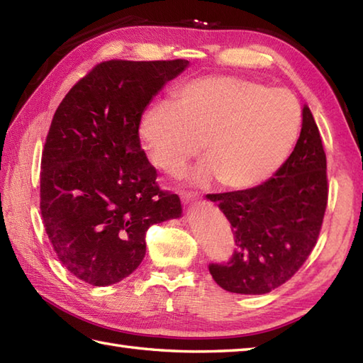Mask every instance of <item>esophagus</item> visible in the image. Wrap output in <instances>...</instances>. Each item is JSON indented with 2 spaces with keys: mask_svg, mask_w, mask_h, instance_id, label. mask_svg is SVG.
Instances as JSON below:
<instances>
[{
  "mask_svg": "<svg viewBox=\"0 0 363 363\" xmlns=\"http://www.w3.org/2000/svg\"><path fill=\"white\" fill-rule=\"evenodd\" d=\"M182 199H184V203H191L195 199V195H191V194H184L182 195Z\"/></svg>",
  "mask_w": 363,
  "mask_h": 363,
  "instance_id": "34e87169",
  "label": "esophagus"
}]
</instances>
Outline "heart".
I'll return each mask as SVG.
<instances>
[{
  "label": "heart",
  "mask_w": 363,
  "mask_h": 363,
  "mask_svg": "<svg viewBox=\"0 0 363 363\" xmlns=\"http://www.w3.org/2000/svg\"><path fill=\"white\" fill-rule=\"evenodd\" d=\"M301 112L284 89L235 76H207L182 86L172 101L150 106L138 134L154 167L182 172L204 148L206 160L189 179L206 187L245 190L272 177L296 143Z\"/></svg>",
  "instance_id": "1"
}]
</instances>
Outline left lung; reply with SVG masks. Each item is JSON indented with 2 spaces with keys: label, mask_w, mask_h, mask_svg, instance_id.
Segmentation results:
<instances>
[{
  "label": "left lung",
  "mask_w": 363,
  "mask_h": 363,
  "mask_svg": "<svg viewBox=\"0 0 363 363\" xmlns=\"http://www.w3.org/2000/svg\"><path fill=\"white\" fill-rule=\"evenodd\" d=\"M234 230L235 251L209 272L221 289L264 295L287 282L309 257L328 204L326 154L307 104L295 150L257 187L206 196Z\"/></svg>",
  "instance_id": "obj_1"
}]
</instances>
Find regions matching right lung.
<instances>
[{
  "instance_id": "add662e5",
  "label": "right lung",
  "mask_w": 363,
  "mask_h": 363,
  "mask_svg": "<svg viewBox=\"0 0 363 363\" xmlns=\"http://www.w3.org/2000/svg\"><path fill=\"white\" fill-rule=\"evenodd\" d=\"M189 60H109L74 84L54 113L40 173L45 230L62 265L104 287L145 257L150 226L179 218L181 199L162 191L140 146L151 99Z\"/></svg>"
}]
</instances>
